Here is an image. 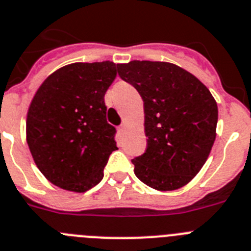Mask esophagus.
Instances as JSON below:
<instances>
[{
	"label": "esophagus",
	"mask_w": 251,
	"mask_h": 251,
	"mask_svg": "<svg viewBox=\"0 0 251 251\" xmlns=\"http://www.w3.org/2000/svg\"><path fill=\"white\" fill-rule=\"evenodd\" d=\"M125 130H126V125L125 124H121V125L119 126V132H120V134H124Z\"/></svg>",
	"instance_id": "34e87169"
}]
</instances>
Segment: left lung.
I'll return each mask as SVG.
<instances>
[{
    "label": "left lung",
    "instance_id": "1",
    "mask_svg": "<svg viewBox=\"0 0 251 251\" xmlns=\"http://www.w3.org/2000/svg\"><path fill=\"white\" fill-rule=\"evenodd\" d=\"M144 101L145 152L131 160L137 179L160 191L184 186L206 161L216 136L218 105L190 72L169 62L117 65Z\"/></svg>",
    "mask_w": 251,
    "mask_h": 251
}]
</instances>
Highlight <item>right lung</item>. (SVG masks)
I'll return each mask as SVG.
<instances>
[{
	"label": "right lung",
	"mask_w": 251,
	"mask_h": 251,
	"mask_svg": "<svg viewBox=\"0 0 251 251\" xmlns=\"http://www.w3.org/2000/svg\"><path fill=\"white\" fill-rule=\"evenodd\" d=\"M115 77L114 62H77L50 75L33 96L27 144L37 168L56 186L83 193L102 180L117 150L103 99Z\"/></svg>",
	"instance_id": "obj_1"
}]
</instances>
